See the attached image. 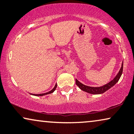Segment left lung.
<instances>
[{
	"instance_id": "obj_1",
	"label": "left lung",
	"mask_w": 134,
	"mask_h": 134,
	"mask_svg": "<svg viewBox=\"0 0 134 134\" xmlns=\"http://www.w3.org/2000/svg\"><path fill=\"white\" fill-rule=\"evenodd\" d=\"M122 70H123V62L122 63V65H121V68L120 70L119 71L118 73L117 74L114 78L110 82L107 83V84L103 85V86L100 87H90L88 86H86V85L82 84L78 80L76 79V84L79 87L81 88L83 91L86 92L91 93V94H102L109 90V88H111L113 87L116 83L118 82L119 79H120L121 75L122 74Z\"/></svg>"
}]
</instances>
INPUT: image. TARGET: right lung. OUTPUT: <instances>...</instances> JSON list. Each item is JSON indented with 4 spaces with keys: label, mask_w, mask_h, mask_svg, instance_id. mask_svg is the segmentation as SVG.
I'll list each match as a JSON object with an SVG mask.
<instances>
[{
    "label": "right lung",
    "mask_w": 134,
    "mask_h": 134,
    "mask_svg": "<svg viewBox=\"0 0 134 134\" xmlns=\"http://www.w3.org/2000/svg\"><path fill=\"white\" fill-rule=\"evenodd\" d=\"M57 87V84H55V86L54 87H53V89H52L51 90H50V91L48 92H46V93H40V94H34V93H30V94L32 95H34V96H44V95H47V94H50V93H53V92H54L55 90V89H56Z\"/></svg>",
    "instance_id": "1"
}]
</instances>
